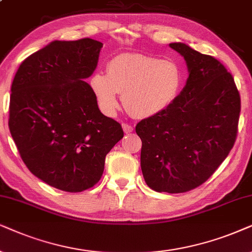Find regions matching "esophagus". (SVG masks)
Returning a JSON list of instances; mask_svg holds the SVG:
<instances>
[{"instance_id": "esophagus-1", "label": "esophagus", "mask_w": 252, "mask_h": 252, "mask_svg": "<svg viewBox=\"0 0 252 252\" xmlns=\"http://www.w3.org/2000/svg\"><path fill=\"white\" fill-rule=\"evenodd\" d=\"M122 128L124 130V132L126 133H130L133 131V126L131 124H128V123H122Z\"/></svg>"}]
</instances>
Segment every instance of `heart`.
I'll use <instances>...</instances> for the list:
<instances>
[{
  "instance_id": "1",
  "label": "heart",
  "mask_w": 252,
  "mask_h": 252,
  "mask_svg": "<svg viewBox=\"0 0 252 252\" xmlns=\"http://www.w3.org/2000/svg\"><path fill=\"white\" fill-rule=\"evenodd\" d=\"M90 85L106 113L115 112L120 93L130 114L151 117L172 105L182 85V72L173 60L143 54H121L108 62L107 73H93Z\"/></svg>"
}]
</instances>
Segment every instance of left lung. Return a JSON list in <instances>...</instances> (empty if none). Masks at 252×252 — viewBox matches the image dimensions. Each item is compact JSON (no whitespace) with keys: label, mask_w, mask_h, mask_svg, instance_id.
Listing matches in <instances>:
<instances>
[{"label":"left lung","mask_w":252,"mask_h":252,"mask_svg":"<svg viewBox=\"0 0 252 252\" xmlns=\"http://www.w3.org/2000/svg\"><path fill=\"white\" fill-rule=\"evenodd\" d=\"M186 60L187 85L168 108L136 126L140 166L158 192H187L206 182L237 137L241 96L222 63L181 42L169 45Z\"/></svg>","instance_id":"8db88e82"}]
</instances>
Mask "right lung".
Returning <instances> with one entry per match:
<instances>
[{"mask_svg": "<svg viewBox=\"0 0 252 252\" xmlns=\"http://www.w3.org/2000/svg\"><path fill=\"white\" fill-rule=\"evenodd\" d=\"M102 43L53 41L26 58L11 85L9 129L33 175L56 189L80 192L101 179L122 126L103 115L85 78Z\"/></svg>", "mask_w": 252, "mask_h": 252, "instance_id": "add662e5", "label": "right lung"}]
</instances>
